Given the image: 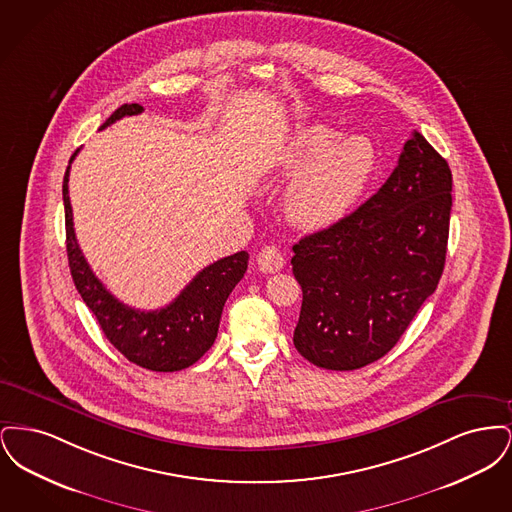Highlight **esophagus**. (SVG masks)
Returning <instances> with one entry per match:
<instances>
[{"instance_id": "34e87169", "label": "esophagus", "mask_w": 512, "mask_h": 512, "mask_svg": "<svg viewBox=\"0 0 512 512\" xmlns=\"http://www.w3.org/2000/svg\"><path fill=\"white\" fill-rule=\"evenodd\" d=\"M257 265H259V268H261L263 272L272 274V272H278V270L284 268L286 259H284V255H282V251H280L278 247L267 245V247H263V249L257 253Z\"/></svg>"}]
</instances>
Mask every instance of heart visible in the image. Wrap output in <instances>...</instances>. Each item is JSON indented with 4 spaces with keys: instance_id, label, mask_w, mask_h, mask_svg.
Here are the masks:
<instances>
[{
    "instance_id": "b5f03b06",
    "label": "heart",
    "mask_w": 512,
    "mask_h": 512,
    "mask_svg": "<svg viewBox=\"0 0 512 512\" xmlns=\"http://www.w3.org/2000/svg\"><path fill=\"white\" fill-rule=\"evenodd\" d=\"M286 171L307 165L288 190V213L299 226L324 230L345 219L378 171V149L363 134L338 140L326 124L301 126L280 149Z\"/></svg>"
}]
</instances>
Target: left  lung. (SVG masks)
Wrapping results in <instances>:
<instances>
[{
	"instance_id": "1",
	"label": "left lung",
	"mask_w": 512,
	"mask_h": 512,
	"mask_svg": "<svg viewBox=\"0 0 512 512\" xmlns=\"http://www.w3.org/2000/svg\"><path fill=\"white\" fill-rule=\"evenodd\" d=\"M453 178L414 132L386 184L338 224L293 245L303 290L295 349L313 365L355 370L384 357L445 267Z\"/></svg>"
}]
</instances>
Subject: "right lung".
I'll return each instance as SVG.
<instances>
[{"label": "right lung", "instance_id": "obj_1", "mask_svg": "<svg viewBox=\"0 0 512 512\" xmlns=\"http://www.w3.org/2000/svg\"><path fill=\"white\" fill-rule=\"evenodd\" d=\"M142 111L144 107L138 103H124L101 124V130L122 117L140 115ZM76 153L78 149L74 151L63 178L67 255L76 290L98 318L105 338L130 363L155 372H174L194 365L215 343L222 307L247 270V251L234 253L203 268L163 309L138 311L124 305L99 282L74 236L69 171Z\"/></svg>", "mask_w": 512, "mask_h": 512}]
</instances>
